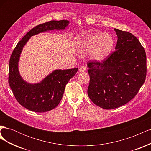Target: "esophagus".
I'll list each match as a JSON object with an SVG mask.
<instances>
[{
	"mask_svg": "<svg viewBox=\"0 0 151 151\" xmlns=\"http://www.w3.org/2000/svg\"><path fill=\"white\" fill-rule=\"evenodd\" d=\"M87 70V68L86 66H84V65H82L79 67V71L80 72H85Z\"/></svg>",
	"mask_w": 151,
	"mask_h": 151,
	"instance_id": "1",
	"label": "esophagus"
}]
</instances>
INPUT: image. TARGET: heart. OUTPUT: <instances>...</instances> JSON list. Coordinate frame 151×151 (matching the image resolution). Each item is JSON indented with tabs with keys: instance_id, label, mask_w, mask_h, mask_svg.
<instances>
[{
	"instance_id": "1",
	"label": "heart",
	"mask_w": 151,
	"mask_h": 151,
	"mask_svg": "<svg viewBox=\"0 0 151 151\" xmlns=\"http://www.w3.org/2000/svg\"><path fill=\"white\" fill-rule=\"evenodd\" d=\"M77 46L82 51H89V57L94 60H102L112 51L114 40L107 33H93L79 40Z\"/></svg>"
}]
</instances>
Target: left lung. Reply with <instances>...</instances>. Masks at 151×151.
<instances>
[{
	"label": "left lung",
	"instance_id": "obj_1",
	"mask_svg": "<svg viewBox=\"0 0 151 151\" xmlns=\"http://www.w3.org/2000/svg\"><path fill=\"white\" fill-rule=\"evenodd\" d=\"M115 30L118 36L115 51L102 61L88 62V96L105 109L129 102L138 93L147 74L146 53L139 40L128 31Z\"/></svg>",
	"mask_w": 151,
	"mask_h": 151
}]
</instances>
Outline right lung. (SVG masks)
Listing matches in <instances>:
<instances>
[{
  "label": "right lung",
  "instance_id": "obj_1",
  "mask_svg": "<svg viewBox=\"0 0 151 151\" xmlns=\"http://www.w3.org/2000/svg\"><path fill=\"white\" fill-rule=\"evenodd\" d=\"M69 21H50L31 29L17 44L11 54L9 65L8 82L17 101L35 112H46L57 107L61 101L65 86L76 74L78 68L56 70L41 83L31 84L21 78L18 70L20 53L31 36L53 29H64Z\"/></svg>",
  "mask_w": 151,
  "mask_h": 151
}]
</instances>
